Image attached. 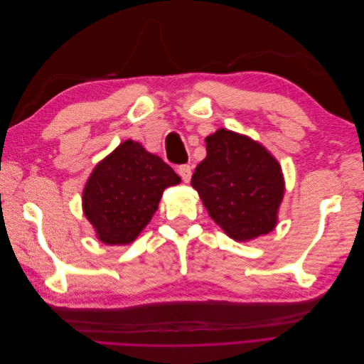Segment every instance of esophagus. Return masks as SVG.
<instances>
[{"instance_id": "1", "label": "esophagus", "mask_w": 364, "mask_h": 364, "mask_svg": "<svg viewBox=\"0 0 364 364\" xmlns=\"http://www.w3.org/2000/svg\"><path fill=\"white\" fill-rule=\"evenodd\" d=\"M178 173H179V176H181L182 181L185 183L190 182V179H191V167H190V165H186V164L185 165H179Z\"/></svg>"}]
</instances>
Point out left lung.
Wrapping results in <instances>:
<instances>
[{"label": "left lung", "mask_w": 364, "mask_h": 364, "mask_svg": "<svg viewBox=\"0 0 364 364\" xmlns=\"http://www.w3.org/2000/svg\"><path fill=\"white\" fill-rule=\"evenodd\" d=\"M205 141L206 158L191 185L209 217L235 241L269 234L284 197L279 162L259 142L232 130L218 129Z\"/></svg>", "instance_id": "left-lung-1"}]
</instances>
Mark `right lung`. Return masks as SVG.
Segmentation results:
<instances>
[{
	"label": "right lung",
	"instance_id": "add662e5",
	"mask_svg": "<svg viewBox=\"0 0 364 364\" xmlns=\"http://www.w3.org/2000/svg\"><path fill=\"white\" fill-rule=\"evenodd\" d=\"M179 182L168 164L127 139L91 173L83 213L105 245H129L149 225L164 190Z\"/></svg>",
	"mask_w": 364,
	"mask_h": 364
}]
</instances>
